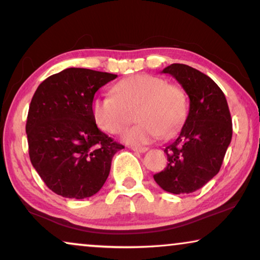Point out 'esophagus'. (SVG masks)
<instances>
[{
  "instance_id": "1",
  "label": "esophagus",
  "mask_w": 260,
  "mask_h": 260,
  "mask_svg": "<svg viewBox=\"0 0 260 260\" xmlns=\"http://www.w3.org/2000/svg\"><path fill=\"white\" fill-rule=\"evenodd\" d=\"M131 150H134V151H136V152H141V154H143V152H145L148 150V148H145V147H131Z\"/></svg>"
}]
</instances>
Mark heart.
Returning <instances> with one entry per match:
<instances>
[{
  "instance_id": "b5f03b06",
  "label": "heart",
  "mask_w": 260,
  "mask_h": 260,
  "mask_svg": "<svg viewBox=\"0 0 260 260\" xmlns=\"http://www.w3.org/2000/svg\"><path fill=\"white\" fill-rule=\"evenodd\" d=\"M112 93L94 99L92 115L103 131L119 135L131 123L133 113L137 112L138 124L123 136L129 144H148L158 135L170 137L186 119V93L161 77L136 74L124 78L113 86Z\"/></svg>"
}]
</instances>
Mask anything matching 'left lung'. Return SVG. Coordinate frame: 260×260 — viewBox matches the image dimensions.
I'll return each mask as SVG.
<instances>
[{"label": "left lung", "instance_id": "8db88e82", "mask_svg": "<svg viewBox=\"0 0 260 260\" xmlns=\"http://www.w3.org/2000/svg\"><path fill=\"white\" fill-rule=\"evenodd\" d=\"M162 73L186 91L189 112L179 136L165 149L167 167L154 180L168 193L189 194L219 173L232 140V119L225 94L208 76L183 63H172Z\"/></svg>", "mask_w": 260, "mask_h": 260}]
</instances>
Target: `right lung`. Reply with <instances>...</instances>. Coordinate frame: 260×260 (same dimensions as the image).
Listing matches in <instances>:
<instances>
[{"label": "right lung", "instance_id": "obj_1", "mask_svg": "<svg viewBox=\"0 0 260 260\" xmlns=\"http://www.w3.org/2000/svg\"><path fill=\"white\" fill-rule=\"evenodd\" d=\"M116 78L71 67L48 77L35 91L26 124L29 157L55 194L85 199L98 193L113 155L124 148L98 129L92 115L94 93Z\"/></svg>", "mask_w": 260, "mask_h": 260}]
</instances>
